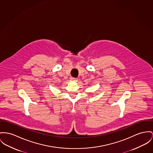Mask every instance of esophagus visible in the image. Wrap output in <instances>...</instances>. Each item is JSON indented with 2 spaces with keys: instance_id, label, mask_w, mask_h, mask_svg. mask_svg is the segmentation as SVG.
<instances>
[{
  "instance_id": "esophagus-1",
  "label": "esophagus",
  "mask_w": 153,
  "mask_h": 153,
  "mask_svg": "<svg viewBox=\"0 0 153 153\" xmlns=\"http://www.w3.org/2000/svg\"><path fill=\"white\" fill-rule=\"evenodd\" d=\"M71 79L72 81H76L78 80V79L75 78H71Z\"/></svg>"
}]
</instances>
